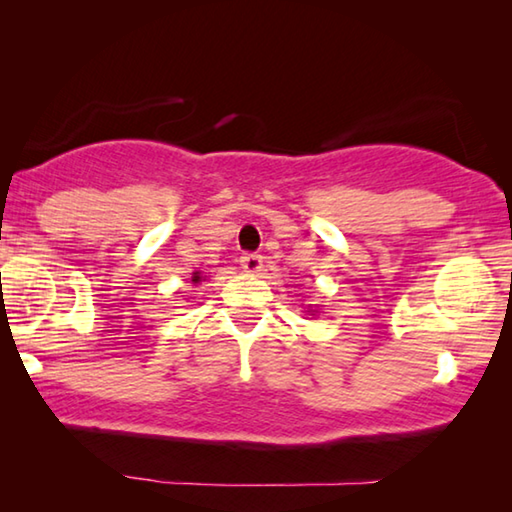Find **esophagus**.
<instances>
[{
    "instance_id": "34e87169",
    "label": "esophagus",
    "mask_w": 512,
    "mask_h": 512,
    "mask_svg": "<svg viewBox=\"0 0 512 512\" xmlns=\"http://www.w3.org/2000/svg\"><path fill=\"white\" fill-rule=\"evenodd\" d=\"M239 264H241V268H244L246 273H259V271H262V266H264V259H262V255L244 253V255H241V259H239Z\"/></svg>"
}]
</instances>
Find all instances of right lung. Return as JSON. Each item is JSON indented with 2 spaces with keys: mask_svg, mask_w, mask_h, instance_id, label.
<instances>
[{
  "mask_svg": "<svg viewBox=\"0 0 512 512\" xmlns=\"http://www.w3.org/2000/svg\"><path fill=\"white\" fill-rule=\"evenodd\" d=\"M192 282H201V273H194L192 275Z\"/></svg>",
  "mask_w": 512,
  "mask_h": 512,
  "instance_id": "right-lung-1",
  "label": "right lung"
}]
</instances>
